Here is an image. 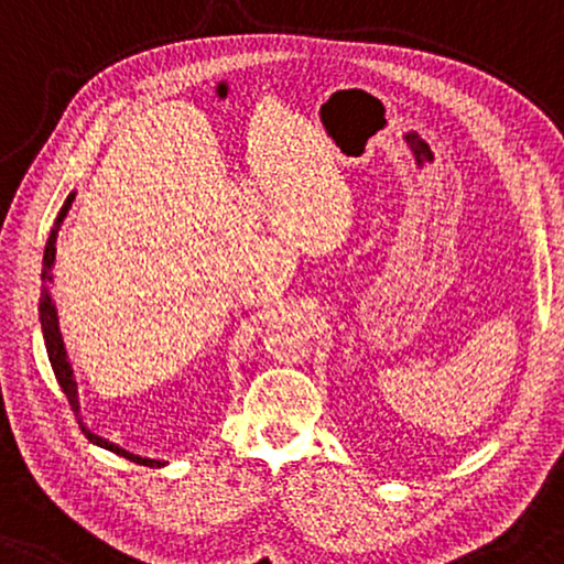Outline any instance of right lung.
<instances>
[{
	"mask_svg": "<svg viewBox=\"0 0 564 564\" xmlns=\"http://www.w3.org/2000/svg\"><path fill=\"white\" fill-rule=\"evenodd\" d=\"M72 200H74V193L66 198V204L62 206V212L56 216V224L54 229H51L48 235V242H46V252H43V291H41V306H37V312H41V327H43V340H46V350H48V360H51V369L56 373V381L58 387H62V392L66 394V400H69L74 415H79V402H77V381H74V373H72V366L69 360H66V348H64V340H62V333H58V317H56V304L54 299H51V268H54V260H56V235H58V227H62L66 212L72 208ZM79 420V417H77ZM79 427L82 433L87 435L89 441L97 446L108 448V452L118 454V456H126V459L137 462V464H144V467H164L162 462L156 459H144V456H137L131 452H126V448H120L116 444H110V441L100 438V435H95L89 427H85V423L79 420Z\"/></svg>",
	"mask_w": 564,
	"mask_h": 564,
	"instance_id": "1",
	"label": "right lung"
}]
</instances>
